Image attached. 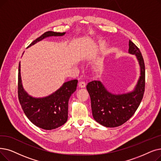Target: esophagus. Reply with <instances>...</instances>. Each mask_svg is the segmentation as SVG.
Masks as SVG:
<instances>
[{
	"instance_id": "esophagus-1",
	"label": "esophagus",
	"mask_w": 161,
	"mask_h": 161,
	"mask_svg": "<svg viewBox=\"0 0 161 161\" xmlns=\"http://www.w3.org/2000/svg\"><path fill=\"white\" fill-rule=\"evenodd\" d=\"M78 86H79V87H81V88H84V87H86V83H85L84 81H80Z\"/></svg>"
}]
</instances>
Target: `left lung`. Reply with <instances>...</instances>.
I'll list each match as a JSON object with an SVG mask.
<instances>
[{"label":"left lung","mask_w":161,"mask_h":161,"mask_svg":"<svg viewBox=\"0 0 161 161\" xmlns=\"http://www.w3.org/2000/svg\"><path fill=\"white\" fill-rule=\"evenodd\" d=\"M128 52L136 56L140 66L141 75L134 91L124 94H113L99 81H91L86 86L94 119L105 127L120 126L127 122L134 114L143 99L145 86L143 58L139 48L130 40Z\"/></svg>","instance_id":"1"}]
</instances>
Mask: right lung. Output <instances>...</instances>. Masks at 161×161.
<instances>
[{
	"instance_id": "1",
	"label": "right lung",
	"mask_w": 161,
	"mask_h": 161,
	"mask_svg": "<svg viewBox=\"0 0 161 161\" xmlns=\"http://www.w3.org/2000/svg\"><path fill=\"white\" fill-rule=\"evenodd\" d=\"M65 32L47 31L34 40L27 47L51 36H62ZM78 80L65 82L53 94L43 98H35L24 89L20 74V62L18 68V94L19 103L27 118L36 126L47 130L57 128L68 120V101L77 87Z\"/></svg>"
}]
</instances>
